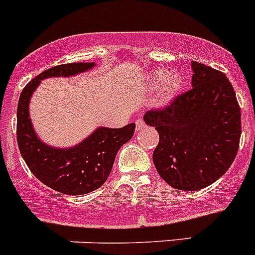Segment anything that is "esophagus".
Here are the masks:
<instances>
[{
  "label": "esophagus",
  "instance_id": "esophagus-1",
  "mask_svg": "<svg viewBox=\"0 0 255 255\" xmlns=\"http://www.w3.org/2000/svg\"><path fill=\"white\" fill-rule=\"evenodd\" d=\"M135 126H136V130H141L143 128H145V123L141 119H138V120L135 121Z\"/></svg>",
  "mask_w": 255,
  "mask_h": 255
}]
</instances>
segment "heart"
Masks as SVG:
<instances>
[{"label":"heart","mask_w":255,"mask_h":255,"mask_svg":"<svg viewBox=\"0 0 255 255\" xmlns=\"http://www.w3.org/2000/svg\"><path fill=\"white\" fill-rule=\"evenodd\" d=\"M150 84L153 87L161 85L159 100L161 102H167L179 92L182 79L179 74H168L166 70H155L150 74Z\"/></svg>","instance_id":"1"}]
</instances>
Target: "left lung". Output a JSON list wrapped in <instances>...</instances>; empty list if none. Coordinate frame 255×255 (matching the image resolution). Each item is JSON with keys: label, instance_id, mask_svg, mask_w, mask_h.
Masks as SVG:
<instances>
[{"label": "left lung", "instance_id": "left-lung-1", "mask_svg": "<svg viewBox=\"0 0 255 255\" xmlns=\"http://www.w3.org/2000/svg\"><path fill=\"white\" fill-rule=\"evenodd\" d=\"M189 91L164 108L150 110L144 121L159 134L153 152L159 176L179 190H199L230 168L238 154L242 114L224 73L191 61Z\"/></svg>", "mask_w": 255, "mask_h": 255}]
</instances>
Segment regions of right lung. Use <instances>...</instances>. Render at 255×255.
I'll use <instances>...</instances> for the list:
<instances>
[{
  "label": "right lung",
  "instance_id": "right-lung-1",
  "mask_svg": "<svg viewBox=\"0 0 255 255\" xmlns=\"http://www.w3.org/2000/svg\"><path fill=\"white\" fill-rule=\"evenodd\" d=\"M93 66L94 62H73L51 67L25 85L17 103L16 138L21 157L39 181L67 195L87 194L105 184L120 147L134 135L135 124L120 129L98 128L75 147L60 149L37 136L29 119V101L40 80L76 75Z\"/></svg>",
  "mask_w": 255,
  "mask_h": 255
}]
</instances>
